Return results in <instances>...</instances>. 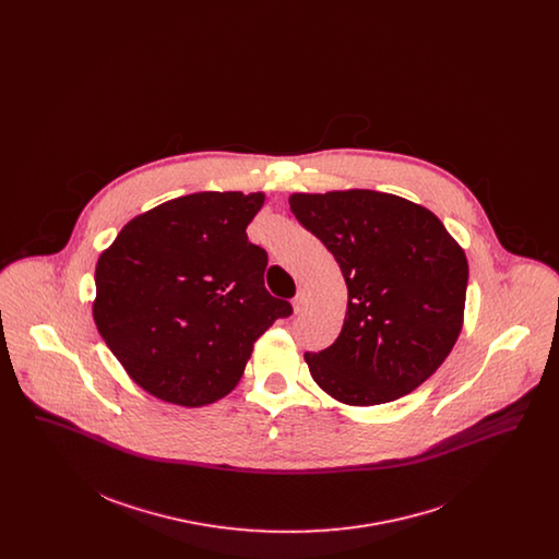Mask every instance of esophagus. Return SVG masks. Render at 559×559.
<instances>
[{
  "instance_id": "esophagus-1",
  "label": "esophagus",
  "mask_w": 559,
  "mask_h": 559,
  "mask_svg": "<svg viewBox=\"0 0 559 559\" xmlns=\"http://www.w3.org/2000/svg\"><path fill=\"white\" fill-rule=\"evenodd\" d=\"M293 310H295V314H301L308 310V293H297V297L293 299Z\"/></svg>"
}]
</instances>
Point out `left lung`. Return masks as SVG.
Returning <instances> with one entry per match:
<instances>
[{"mask_svg": "<svg viewBox=\"0 0 559 559\" xmlns=\"http://www.w3.org/2000/svg\"><path fill=\"white\" fill-rule=\"evenodd\" d=\"M292 212L333 253L347 287L333 346L304 354L312 379L347 406L417 390L456 344L469 266L436 213L399 194L293 192Z\"/></svg>", "mask_w": 559, "mask_h": 559, "instance_id": "left-lung-1", "label": "left lung"}]
</instances>
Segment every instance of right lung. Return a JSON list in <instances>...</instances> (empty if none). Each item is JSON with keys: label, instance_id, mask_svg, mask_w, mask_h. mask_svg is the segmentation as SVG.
I'll use <instances>...</instances> for the list:
<instances>
[{"label": "right lung", "instance_id": "obj_1", "mask_svg": "<svg viewBox=\"0 0 559 559\" xmlns=\"http://www.w3.org/2000/svg\"><path fill=\"white\" fill-rule=\"evenodd\" d=\"M264 201L185 194L135 215L100 253L92 317L151 396L188 408L228 396L255 340L292 314L266 292V251L245 233Z\"/></svg>", "mask_w": 559, "mask_h": 559}]
</instances>
